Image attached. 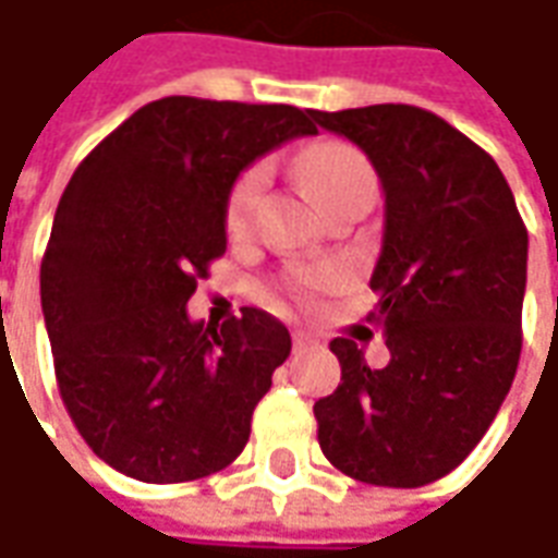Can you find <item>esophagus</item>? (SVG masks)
<instances>
[{
    "instance_id": "34e87169",
    "label": "esophagus",
    "mask_w": 558,
    "mask_h": 558,
    "mask_svg": "<svg viewBox=\"0 0 558 558\" xmlns=\"http://www.w3.org/2000/svg\"><path fill=\"white\" fill-rule=\"evenodd\" d=\"M291 341H294V351H304V348H311V344H313V335L294 332V335H291Z\"/></svg>"
}]
</instances>
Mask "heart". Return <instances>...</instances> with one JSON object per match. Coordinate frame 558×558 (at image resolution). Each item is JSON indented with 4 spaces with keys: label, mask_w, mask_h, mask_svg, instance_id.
<instances>
[{
    "label": "heart",
    "mask_w": 558,
    "mask_h": 558,
    "mask_svg": "<svg viewBox=\"0 0 558 558\" xmlns=\"http://www.w3.org/2000/svg\"><path fill=\"white\" fill-rule=\"evenodd\" d=\"M298 177H301V185L311 192L313 202L319 204V210L356 192H375L373 163L366 161L354 145H344V142H316L311 148H304L298 158ZM264 185H267V170L260 163L247 167L232 183L229 198H226L229 235H245L251 229ZM341 279L344 276L338 267H294L282 279V294L298 304H313L319 294L341 289Z\"/></svg>",
    "instance_id": "heart-1"
}]
</instances>
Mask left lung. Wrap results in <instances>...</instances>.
Masks as SVG:
<instances>
[{"label":"left lung","instance_id":"8db88e82","mask_svg":"<svg viewBox=\"0 0 558 558\" xmlns=\"http://www.w3.org/2000/svg\"><path fill=\"white\" fill-rule=\"evenodd\" d=\"M366 151L385 192V235L366 323L388 366L335 338L341 385L313 403L326 460L356 482L422 487L484 438L522 354L527 229L497 161L416 105L311 111Z\"/></svg>","mask_w":558,"mask_h":558}]
</instances>
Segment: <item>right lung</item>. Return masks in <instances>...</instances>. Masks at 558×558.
<instances>
[{
  "label": "right lung",
  "mask_w": 558,
  "mask_h": 558,
  "mask_svg": "<svg viewBox=\"0 0 558 558\" xmlns=\"http://www.w3.org/2000/svg\"><path fill=\"white\" fill-rule=\"evenodd\" d=\"M311 111L167 96L74 170L39 267L58 391L98 460L136 482H195L245 450L251 416L291 351L257 307L217 326L185 304L226 251L235 177Z\"/></svg>",
  "instance_id": "obj_1"
}]
</instances>
